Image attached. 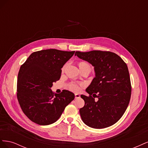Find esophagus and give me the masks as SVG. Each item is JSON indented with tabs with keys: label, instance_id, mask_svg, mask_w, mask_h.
Instances as JSON below:
<instances>
[{
	"label": "esophagus",
	"instance_id": "obj_1",
	"mask_svg": "<svg viewBox=\"0 0 148 148\" xmlns=\"http://www.w3.org/2000/svg\"><path fill=\"white\" fill-rule=\"evenodd\" d=\"M75 99H78V98L80 97V95H78V94H75Z\"/></svg>",
	"mask_w": 148,
	"mask_h": 148
}]
</instances>
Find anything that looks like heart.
Returning <instances> with one entry per match:
<instances>
[{
	"instance_id": "b5f03b06",
	"label": "heart",
	"mask_w": 148,
	"mask_h": 148,
	"mask_svg": "<svg viewBox=\"0 0 148 148\" xmlns=\"http://www.w3.org/2000/svg\"><path fill=\"white\" fill-rule=\"evenodd\" d=\"M78 67L79 69V70L81 71V72H83V71H88V73H89L91 70V65L86 61H83V60L79 61L78 62ZM66 66V65H65L62 68V72H63V71L65 70ZM82 86V84H81V83L71 82L68 84V88L71 91H74V92H77L79 90L80 87H81Z\"/></svg>"
}]
</instances>
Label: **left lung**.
<instances>
[{
	"label": "left lung",
	"instance_id": "left-lung-1",
	"mask_svg": "<svg viewBox=\"0 0 148 148\" xmlns=\"http://www.w3.org/2000/svg\"><path fill=\"white\" fill-rule=\"evenodd\" d=\"M75 56L95 66L96 77L81 95L84 106L79 109L83 122L94 128H104L122 117L131 97L128 66L120 56L110 51H77ZM97 97L98 101L95 98Z\"/></svg>",
	"mask_w": 148,
	"mask_h": 148
}]
</instances>
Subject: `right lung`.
<instances>
[{
    "mask_svg": "<svg viewBox=\"0 0 148 148\" xmlns=\"http://www.w3.org/2000/svg\"><path fill=\"white\" fill-rule=\"evenodd\" d=\"M75 51L46 49L31 53L21 65L18 75L16 96L23 113L40 125L56 122L75 95L68 90L60 94L51 89L60 78L64 64Z\"/></svg>",
    "mask_w": 148,
    "mask_h": 148,
    "instance_id": "obj_1",
    "label": "right lung"
}]
</instances>
